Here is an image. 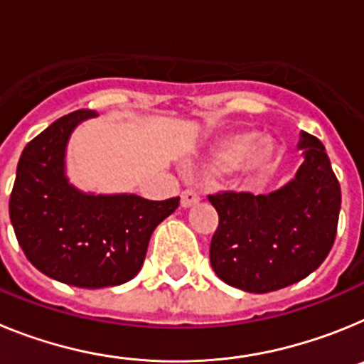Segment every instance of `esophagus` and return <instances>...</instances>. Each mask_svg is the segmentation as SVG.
<instances>
[{"label":"esophagus","mask_w":364,"mask_h":364,"mask_svg":"<svg viewBox=\"0 0 364 364\" xmlns=\"http://www.w3.org/2000/svg\"><path fill=\"white\" fill-rule=\"evenodd\" d=\"M198 202H200V197H198L195 191H191V189H186V191H182V195H180V205H182L184 210L197 205Z\"/></svg>","instance_id":"obj_1"}]
</instances>
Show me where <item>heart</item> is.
Returning <instances> with one entry per match:
<instances>
[{
  "mask_svg": "<svg viewBox=\"0 0 364 364\" xmlns=\"http://www.w3.org/2000/svg\"><path fill=\"white\" fill-rule=\"evenodd\" d=\"M282 166V149L259 131H233L215 140L202 156L205 175L235 176L244 188L268 184Z\"/></svg>",
  "mask_w": 364,
  "mask_h": 364,
  "instance_id": "obj_1",
  "label": "heart"
}]
</instances>
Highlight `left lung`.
Masks as SVG:
<instances>
[{
    "instance_id": "1",
    "label": "left lung",
    "mask_w": 364,
    "mask_h": 364,
    "mask_svg": "<svg viewBox=\"0 0 364 364\" xmlns=\"http://www.w3.org/2000/svg\"><path fill=\"white\" fill-rule=\"evenodd\" d=\"M301 167L268 195L222 193L210 202L218 228L210 246L211 268L226 284L268 294L295 284L323 264L333 246L341 188L324 146L301 131Z\"/></svg>"
}]
</instances>
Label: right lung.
<instances>
[{"label":"right lung","mask_w":364,"mask_h":364,"mask_svg":"<svg viewBox=\"0 0 364 364\" xmlns=\"http://www.w3.org/2000/svg\"><path fill=\"white\" fill-rule=\"evenodd\" d=\"M95 111H74L49 125L19 156L9 213L34 268L78 288L118 286L140 272L154 228L178 197L147 200L134 193H87L67 176V146Z\"/></svg>","instance_id":"right-lung-1"}]
</instances>
